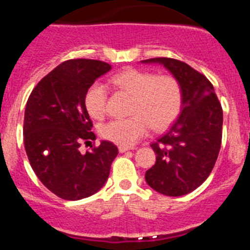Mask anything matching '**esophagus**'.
Wrapping results in <instances>:
<instances>
[{"label": "esophagus", "mask_w": 250, "mask_h": 250, "mask_svg": "<svg viewBox=\"0 0 250 250\" xmlns=\"http://www.w3.org/2000/svg\"><path fill=\"white\" fill-rule=\"evenodd\" d=\"M129 150H134V147H130V146H123V145H120V146H119V151H120V152L129 151Z\"/></svg>", "instance_id": "1"}]
</instances>
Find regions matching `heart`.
<instances>
[{"instance_id": "heart-1", "label": "heart", "mask_w": 250, "mask_h": 250, "mask_svg": "<svg viewBox=\"0 0 250 250\" xmlns=\"http://www.w3.org/2000/svg\"><path fill=\"white\" fill-rule=\"evenodd\" d=\"M116 87L134 96L130 107L132 116L114 119L100 129L106 140L123 146H131L154 127L165 129L176 119L183 104L180 83L170 74L127 68L112 76ZM107 89L100 83L90 86L85 95V106L95 119H103L107 111Z\"/></svg>"}]
</instances>
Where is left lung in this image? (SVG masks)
I'll list each match as a JSON object with an SVG mask.
<instances>
[{
	"label": "left lung",
	"instance_id": "obj_1",
	"mask_svg": "<svg viewBox=\"0 0 250 250\" xmlns=\"http://www.w3.org/2000/svg\"><path fill=\"white\" fill-rule=\"evenodd\" d=\"M143 62L164 65L178 79L183 91L179 118L150 145L156 161L145 173V180L164 195H187L207 180L219 155L222 105L210 81L188 63L170 57L147 59Z\"/></svg>",
	"mask_w": 250,
	"mask_h": 250
}]
</instances>
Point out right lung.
Wrapping results in <instances>:
<instances>
[{"mask_svg":"<svg viewBox=\"0 0 250 250\" xmlns=\"http://www.w3.org/2000/svg\"><path fill=\"white\" fill-rule=\"evenodd\" d=\"M109 63L90 59L67 60L39 81L26 104L23 143L35 174L61 199L80 200L98 193L119 154L101 141L81 154V143L95 140L85 106L87 89Z\"/></svg>","mask_w":250,"mask_h":250,"instance_id":"obj_1","label":"right lung"}]
</instances>
